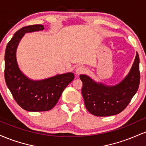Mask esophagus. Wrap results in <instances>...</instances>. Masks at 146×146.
Instances as JSON below:
<instances>
[{"instance_id":"34e87169","label":"esophagus","mask_w":146,"mask_h":146,"mask_svg":"<svg viewBox=\"0 0 146 146\" xmlns=\"http://www.w3.org/2000/svg\"><path fill=\"white\" fill-rule=\"evenodd\" d=\"M84 71H85V68L82 66H78V67H76V68H75V74H76V75L81 74V73H84Z\"/></svg>"}]
</instances>
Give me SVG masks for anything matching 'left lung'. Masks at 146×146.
Masks as SVG:
<instances>
[{
	"mask_svg": "<svg viewBox=\"0 0 146 146\" xmlns=\"http://www.w3.org/2000/svg\"><path fill=\"white\" fill-rule=\"evenodd\" d=\"M85 106L95 116L117 115L125 109L137 93L140 82L139 57L137 52L128 74L114 86L97 82L86 75H80Z\"/></svg>",
	"mask_w": 146,
	"mask_h": 146,
	"instance_id": "left-lung-1",
	"label": "left lung"
}]
</instances>
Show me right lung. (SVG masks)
Masks as SVG:
<instances>
[{"label":"right lung","mask_w":146,"mask_h":146,"mask_svg":"<svg viewBox=\"0 0 146 146\" xmlns=\"http://www.w3.org/2000/svg\"><path fill=\"white\" fill-rule=\"evenodd\" d=\"M42 25L21 28L14 33L6 46L5 79L14 100L27 111H47L56 106L64 88L74 80L73 73L58 74L44 80H33L20 69L16 59L18 44L25 33L44 30Z\"/></svg>","instance_id":"add662e5"}]
</instances>
